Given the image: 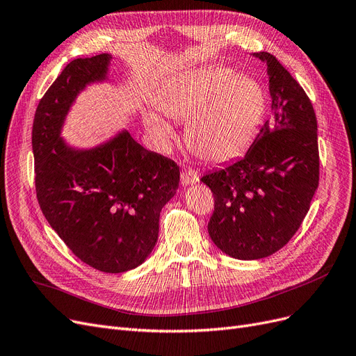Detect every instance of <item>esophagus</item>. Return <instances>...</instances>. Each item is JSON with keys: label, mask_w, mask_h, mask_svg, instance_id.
<instances>
[{"label": "esophagus", "mask_w": 356, "mask_h": 356, "mask_svg": "<svg viewBox=\"0 0 356 356\" xmlns=\"http://www.w3.org/2000/svg\"><path fill=\"white\" fill-rule=\"evenodd\" d=\"M199 181V172L193 168H188L181 174V184L182 186H190V184H195Z\"/></svg>", "instance_id": "34e87169"}]
</instances>
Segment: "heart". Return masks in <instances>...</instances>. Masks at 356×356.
Returning <instances> with one entry per match:
<instances>
[{
  "mask_svg": "<svg viewBox=\"0 0 356 356\" xmlns=\"http://www.w3.org/2000/svg\"><path fill=\"white\" fill-rule=\"evenodd\" d=\"M168 118L190 119L187 140L199 156L212 162H228L249 149L262 124L266 95L250 76H237L225 66L194 69L181 75L157 99ZM156 136L170 137L165 122L150 115Z\"/></svg>",
  "mask_w": 356,
  "mask_h": 356,
  "instance_id": "heart-1",
  "label": "heart"
}]
</instances>
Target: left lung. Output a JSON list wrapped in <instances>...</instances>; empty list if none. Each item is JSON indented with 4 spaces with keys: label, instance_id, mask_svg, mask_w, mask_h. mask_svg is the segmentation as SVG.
I'll use <instances>...</instances> for the list:
<instances>
[{
    "label": "left lung",
    "instance_id": "left-lung-1",
    "mask_svg": "<svg viewBox=\"0 0 356 356\" xmlns=\"http://www.w3.org/2000/svg\"><path fill=\"white\" fill-rule=\"evenodd\" d=\"M273 116L244 157L202 177L213 193L207 231L216 248L243 261L284 248L309 211L320 181L316 116L309 97L269 53Z\"/></svg>",
    "mask_w": 356,
    "mask_h": 356
}]
</instances>
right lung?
Returning <instances> with one entry per match:
<instances>
[{"instance_id":"obj_1","label":"right lung","mask_w":356,"mask_h":356,"mask_svg":"<svg viewBox=\"0 0 356 356\" xmlns=\"http://www.w3.org/2000/svg\"><path fill=\"white\" fill-rule=\"evenodd\" d=\"M110 58H76L61 70L36 107L32 150L36 199L48 224L83 264L119 274L152 253L179 166L127 131L92 150L69 149L60 138L70 104L85 85L106 79Z\"/></svg>"}]
</instances>
